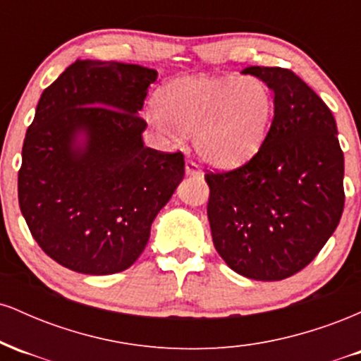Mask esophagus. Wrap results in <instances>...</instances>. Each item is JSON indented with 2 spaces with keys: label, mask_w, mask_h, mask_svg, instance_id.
<instances>
[{
  "label": "esophagus",
  "mask_w": 361,
  "mask_h": 361,
  "mask_svg": "<svg viewBox=\"0 0 361 361\" xmlns=\"http://www.w3.org/2000/svg\"><path fill=\"white\" fill-rule=\"evenodd\" d=\"M185 171H186V175H188V176H195V178L204 176V173H202V169L198 168V164L193 163V161H186Z\"/></svg>",
  "instance_id": "obj_1"
}]
</instances>
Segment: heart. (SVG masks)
<instances>
[{
    "label": "heart",
    "mask_w": 361,
    "mask_h": 361,
    "mask_svg": "<svg viewBox=\"0 0 361 361\" xmlns=\"http://www.w3.org/2000/svg\"><path fill=\"white\" fill-rule=\"evenodd\" d=\"M275 98L256 76H190L161 91L159 109L149 120L161 134H193L198 157L214 168L247 163L264 144Z\"/></svg>",
    "instance_id": "heart-1"
}]
</instances>
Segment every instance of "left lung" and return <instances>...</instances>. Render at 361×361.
<instances>
[{
    "instance_id": "obj_1",
    "label": "left lung",
    "mask_w": 361,
    "mask_h": 361,
    "mask_svg": "<svg viewBox=\"0 0 361 361\" xmlns=\"http://www.w3.org/2000/svg\"><path fill=\"white\" fill-rule=\"evenodd\" d=\"M275 93V115L246 164L205 175L214 246L251 280L295 275L317 256L345 207V156L336 120L312 90L283 68L250 66Z\"/></svg>"
}]
</instances>
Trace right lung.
Instances as JSON below:
<instances>
[{
	"label": "right lung",
	"mask_w": 361,
	"mask_h": 361,
	"mask_svg": "<svg viewBox=\"0 0 361 361\" xmlns=\"http://www.w3.org/2000/svg\"><path fill=\"white\" fill-rule=\"evenodd\" d=\"M156 80L139 64L78 59L40 97L23 140L18 202L39 246L69 270H127L183 180L181 152L144 146L139 111Z\"/></svg>",
	"instance_id": "obj_1"
}]
</instances>
